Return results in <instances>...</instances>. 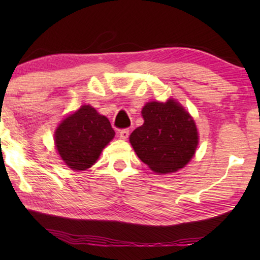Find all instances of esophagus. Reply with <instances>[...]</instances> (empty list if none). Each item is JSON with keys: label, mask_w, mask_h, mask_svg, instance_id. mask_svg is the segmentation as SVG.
<instances>
[{"label": "esophagus", "mask_w": 260, "mask_h": 260, "mask_svg": "<svg viewBox=\"0 0 260 260\" xmlns=\"http://www.w3.org/2000/svg\"><path fill=\"white\" fill-rule=\"evenodd\" d=\"M129 135H130V130L129 129L119 130V137L122 138V140H126V138L129 137Z\"/></svg>", "instance_id": "34e87169"}]
</instances>
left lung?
I'll return each mask as SVG.
<instances>
[{"mask_svg":"<svg viewBox=\"0 0 260 260\" xmlns=\"http://www.w3.org/2000/svg\"><path fill=\"white\" fill-rule=\"evenodd\" d=\"M143 125L130 135V143L142 162L158 174L183 168L199 143L197 125L189 113L173 99L148 103L142 110Z\"/></svg>","mask_w":260,"mask_h":260,"instance_id":"8db88e82","label":"left lung"}]
</instances>
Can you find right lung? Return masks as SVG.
I'll return each mask as SVG.
<instances>
[{
	"instance_id": "right-lung-1",
	"label": "right lung",
	"mask_w": 260,
	"mask_h": 260,
	"mask_svg": "<svg viewBox=\"0 0 260 260\" xmlns=\"http://www.w3.org/2000/svg\"><path fill=\"white\" fill-rule=\"evenodd\" d=\"M115 130L105 116L90 105H83L63 119L55 130L54 141L60 156L73 170H85L95 163Z\"/></svg>"
}]
</instances>
